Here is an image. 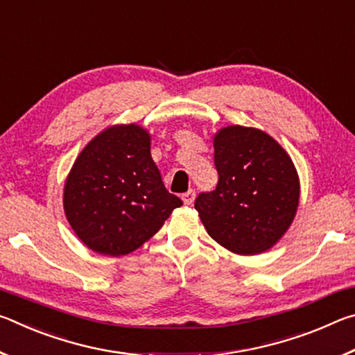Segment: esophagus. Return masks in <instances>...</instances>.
<instances>
[{"label":"esophagus","mask_w":355,"mask_h":355,"mask_svg":"<svg viewBox=\"0 0 355 355\" xmlns=\"http://www.w3.org/2000/svg\"><path fill=\"white\" fill-rule=\"evenodd\" d=\"M182 199L184 202V205H191V203L194 202V199H196V191L189 189L188 192H184V194L182 196Z\"/></svg>","instance_id":"esophagus-1"}]
</instances>
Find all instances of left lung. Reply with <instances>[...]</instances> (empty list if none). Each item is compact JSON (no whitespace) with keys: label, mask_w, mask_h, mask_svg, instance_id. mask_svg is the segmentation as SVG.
<instances>
[{"label":"left lung","mask_w":355,"mask_h":355,"mask_svg":"<svg viewBox=\"0 0 355 355\" xmlns=\"http://www.w3.org/2000/svg\"><path fill=\"white\" fill-rule=\"evenodd\" d=\"M219 182L194 207L208 235L239 255L271 249L299 205V177L280 144L261 130L222 128L214 136Z\"/></svg>","instance_id":"obj_1"}]
</instances>
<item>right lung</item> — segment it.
I'll list each match as a JSON object with an SVG mask.
<instances>
[{
  "label": "right lung",
  "instance_id": "obj_1",
  "mask_svg": "<svg viewBox=\"0 0 355 355\" xmlns=\"http://www.w3.org/2000/svg\"><path fill=\"white\" fill-rule=\"evenodd\" d=\"M183 202L171 194L139 125H114L83 148L64 186V211L76 236L120 257L152 238Z\"/></svg>",
  "mask_w": 355,
  "mask_h": 355
}]
</instances>
